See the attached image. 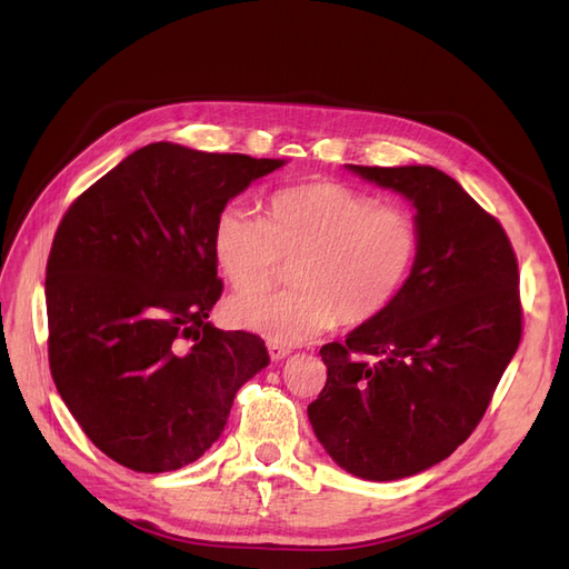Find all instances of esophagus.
Here are the masks:
<instances>
[{"label":"esophagus","instance_id":"esophagus-1","mask_svg":"<svg viewBox=\"0 0 569 569\" xmlns=\"http://www.w3.org/2000/svg\"><path fill=\"white\" fill-rule=\"evenodd\" d=\"M268 353L272 360H282L291 353L289 347H284V343H278V341H268Z\"/></svg>","mask_w":569,"mask_h":569}]
</instances>
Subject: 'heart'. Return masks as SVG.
Returning <instances> with one entry per match:
<instances>
[{"mask_svg":"<svg viewBox=\"0 0 569 569\" xmlns=\"http://www.w3.org/2000/svg\"><path fill=\"white\" fill-rule=\"evenodd\" d=\"M213 258L247 295L228 316L268 341L299 343L337 322L366 325L401 297L418 266L422 234L416 216L343 182H306L274 192L268 218L230 201L213 220ZM296 261L295 288L249 292Z\"/></svg>","mask_w":569,"mask_h":569,"instance_id":"heart-1","label":"heart"}]
</instances>
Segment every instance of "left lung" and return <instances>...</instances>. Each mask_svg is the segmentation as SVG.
I'll return each instance as SVG.
<instances>
[{
  "label": "left lung",
  "instance_id": "left-lung-1",
  "mask_svg": "<svg viewBox=\"0 0 569 569\" xmlns=\"http://www.w3.org/2000/svg\"><path fill=\"white\" fill-rule=\"evenodd\" d=\"M416 206L418 266L387 311L325 343L327 382L308 406L347 472L418 475L468 439L520 347V272L491 213L432 166H349Z\"/></svg>",
  "mask_w": 569,
  "mask_h": 569
}]
</instances>
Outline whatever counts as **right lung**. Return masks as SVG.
<instances>
[{"mask_svg": "<svg viewBox=\"0 0 569 569\" xmlns=\"http://www.w3.org/2000/svg\"><path fill=\"white\" fill-rule=\"evenodd\" d=\"M282 159L153 142L71 203L47 261L49 370L101 453L170 472L218 441L234 396L270 358L258 335L209 322L222 295L218 211Z\"/></svg>", "mask_w": 569, "mask_h": 569, "instance_id": "add662e5", "label": "right lung"}]
</instances>
